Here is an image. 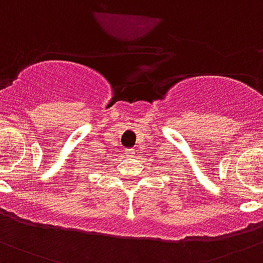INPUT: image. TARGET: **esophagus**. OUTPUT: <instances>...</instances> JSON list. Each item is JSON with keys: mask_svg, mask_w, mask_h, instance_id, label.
Masks as SVG:
<instances>
[{"mask_svg": "<svg viewBox=\"0 0 263 263\" xmlns=\"http://www.w3.org/2000/svg\"><path fill=\"white\" fill-rule=\"evenodd\" d=\"M134 149H129V151H127V156H134Z\"/></svg>", "mask_w": 263, "mask_h": 263, "instance_id": "obj_1", "label": "esophagus"}]
</instances>
